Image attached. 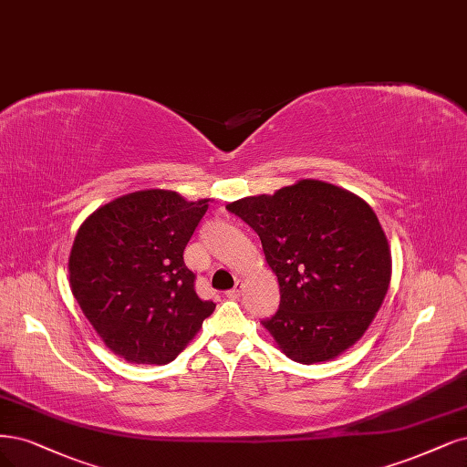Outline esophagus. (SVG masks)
I'll return each mask as SVG.
<instances>
[{
  "mask_svg": "<svg viewBox=\"0 0 467 467\" xmlns=\"http://www.w3.org/2000/svg\"><path fill=\"white\" fill-rule=\"evenodd\" d=\"M241 287H244V284L237 282L234 289H230V292H226V297H230V299H239V296H241Z\"/></svg>",
  "mask_w": 467,
  "mask_h": 467,
  "instance_id": "34e87169",
  "label": "esophagus"
}]
</instances>
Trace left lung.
I'll return each mask as SVG.
<instances>
[{
	"label": "left lung",
	"instance_id": "1",
	"mask_svg": "<svg viewBox=\"0 0 467 467\" xmlns=\"http://www.w3.org/2000/svg\"><path fill=\"white\" fill-rule=\"evenodd\" d=\"M226 208L261 237L278 276L280 307L263 325L285 356L313 365L356 344L380 309L392 272L373 208L317 180Z\"/></svg>",
	"mask_w": 467,
	"mask_h": 467
}]
</instances>
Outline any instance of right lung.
<instances>
[{
    "label": "right lung",
    "mask_w": 467,
    "mask_h": 467,
    "mask_svg": "<svg viewBox=\"0 0 467 467\" xmlns=\"http://www.w3.org/2000/svg\"><path fill=\"white\" fill-rule=\"evenodd\" d=\"M208 201L137 191L100 206L78 228L71 292L104 344L127 361H173L213 315L216 303L197 296V276L183 261Z\"/></svg>",
    "instance_id": "right-lung-1"
}]
</instances>
